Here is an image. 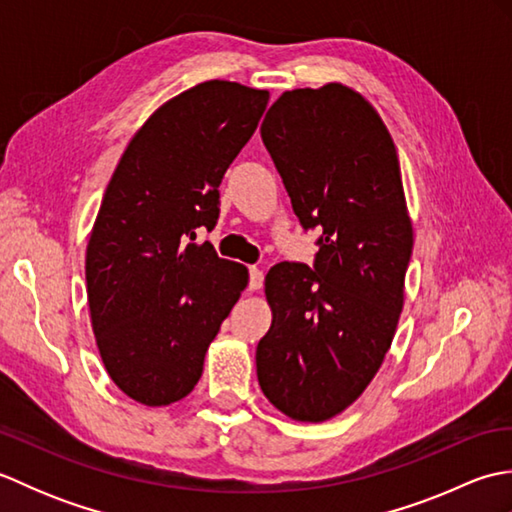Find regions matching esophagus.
Returning <instances> with one entry per match:
<instances>
[{"mask_svg":"<svg viewBox=\"0 0 512 512\" xmlns=\"http://www.w3.org/2000/svg\"><path fill=\"white\" fill-rule=\"evenodd\" d=\"M264 286V273L259 268H248V288L250 290H259Z\"/></svg>","mask_w":512,"mask_h":512,"instance_id":"1","label":"esophagus"}]
</instances>
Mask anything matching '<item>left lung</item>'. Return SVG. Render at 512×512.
Masks as SVG:
<instances>
[{"instance_id":"1","label":"left lung","mask_w":512,"mask_h":512,"mask_svg":"<svg viewBox=\"0 0 512 512\" xmlns=\"http://www.w3.org/2000/svg\"><path fill=\"white\" fill-rule=\"evenodd\" d=\"M262 140L319 253L268 270L257 378L286 416L319 422L363 394L394 339L413 248L398 154L374 107L339 83L281 94Z\"/></svg>"}]
</instances>
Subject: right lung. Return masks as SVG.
Returning a JSON list of instances; mask_svg holds the SVG:
<instances>
[{
	"instance_id": "add662e5",
	"label": "right lung",
	"mask_w": 512,
	"mask_h": 512,
	"mask_svg": "<svg viewBox=\"0 0 512 512\" xmlns=\"http://www.w3.org/2000/svg\"><path fill=\"white\" fill-rule=\"evenodd\" d=\"M266 90L206 81L165 103L127 145L85 257L107 374L149 407L184 398L248 273L209 242L226 169L255 134Z\"/></svg>"
}]
</instances>
